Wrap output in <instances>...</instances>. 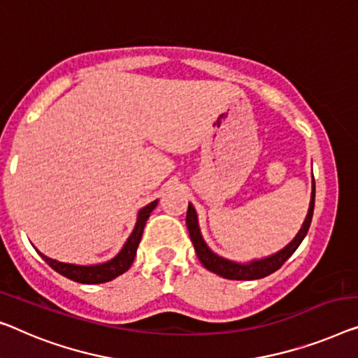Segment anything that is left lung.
Here are the masks:
<instances>
[{
	"label": "left lung",
	"instance_id": "left-lung-1",
	"mask_svg": "<svg viewBox=\"0 0 358 358\" xmlns=\"http://www.w3.org/2000/svg\"><path fill=\"white\" fill-rule=\"evenodd\" d=\"M313 207H315V180L312 181V194H310V206H308V212L306 220L302 223V228L294 236V239L289 244L278 252L266 255L264 259H254L249 262H236V260H230L222 257L213 252V250L207 246V243L202 238L199 220H197V213L193 204L188 206V212H186V227H188L189 238L193 241V246L196 249L197 257H199L201 264L206 266L212 273H217L218 276H223L227 280H259L264 276H268L280 268V266L296 252V249L301 246V243L306 238V234L310 228L312 217H313Z\"/></svg>",
	"mask_w": 358,
	"mask_h": 358
}]
</instances>
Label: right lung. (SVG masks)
<instances>
[{"label": "right lung", "instance_id": "obj_1", "mask_svg": "<svg viewBox=\"0 0 358 358\" xmlns=\"http://www.w3.org/2000/svg\"><path fill=\"white\" fill-rule=\"evenodd\" d=\"M157 199L149 202L148 206L141 207L138 210L136 215V223L133 231L130 233V236L125 241L122 249L117 252L108 262H101V264H92V265H77V264H69V262H61V260L51 259L48 255L38 252L43 260L51 266L52 270H56L57 273H61L62 276H66L69 280H73L77 282H82V285H99V282H108L110 280L117 278L122 273L130 268L133 260H135L136 255V249L140 246L141 236H143V230H145V225L149 218V213H151L157 206Z\"/></svg>", "mask_w": 358, "mask_h": 358}]
</instances>
